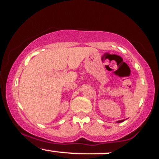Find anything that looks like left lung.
<instances>
[{
  "instance_id": "left-lung-1",
  "label": "left lung",
  "mask_w": 159,
  "mask_h": 159,
  "mask_svg": "<svg viewBox=\"0 0 159 159\" xmlns=\"http://www.w3.org/2000/svg\"><path fill=\"white\" fill-rule=\"evenodd\" d=\"M124 121V120H120V121H118L116 122H117V123H121V122H123Z\"/></svg>"
}]
</instances>
